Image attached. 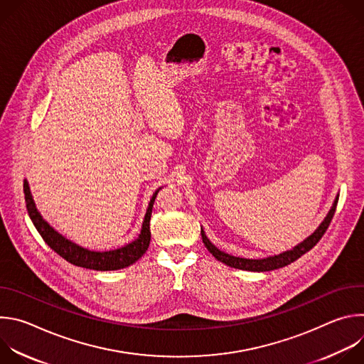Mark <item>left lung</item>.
I'll return each instance as SVG.
<instances>
[{"label": "left lung", "instance_id": "1", "mask_svg": "<svg viewBox=\"0 0 364 364\" xmlns=\"http://www.w3.org/2000/svg\"><path fill=\"white\" fill-rule=\"evenodd\" d=\"M337 201H338V197H336L328 215L326 216V219L321 222V225L316 229V232L313 235H309L304 242L298 243L291 250L282 252V253L275 255V256H268V257H264V259H246V257H237V256L229 255V253L222 252L220 249H218L209 239H207L203 229H201V239H203L204 246L209 249V252L218 259V261L223 262L225 265H228L230 268H236V269H242V271H252V272L274 271V269L284 268V267L292 264L294 261H296L298 257H301L304 253H306L308 250L313 249L320 242V239L323 237V235L326 233V230L328 229V226L331 223V219H333L334 212H336Z\"/></svg>", "mask_w": 364, "mask_h": 364}]
</instances>
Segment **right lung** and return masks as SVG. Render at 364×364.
I'll return each instance as SVG.
<instances>
[{"instance_id":"add662e5","label":"right lung","mask_w":364,"mask_h":364,"mask_svg":"<svg viewBox=\"0 0 364 364\" xmlns=\"http://www.w3.org/2000/svg\"><path fill=\"white\" fill-rule=\"evenodd\" d=\"M160 190L161 188H159L154 193L148 209H146L144 222H142L141 233L134 242H131L119 249H115V250L96 252V250H89L86 247L76 245L75 242L66 239L65 236H62L59 232H56L53 228H51L43 219L40 212L37 210L36 203L33 200V196H31V191L28 187V183H27V180H24V194H26L27 212H28V216H30L33 225L36 226L37 232L43 237V240L72 265L86 268V269H93V271H117V269L127 268V267L135 264L138 259L146 252V249L149 246V240H151V230H149L151 213H152L155 197H157Z\"/></svg>"}]
</instances>
